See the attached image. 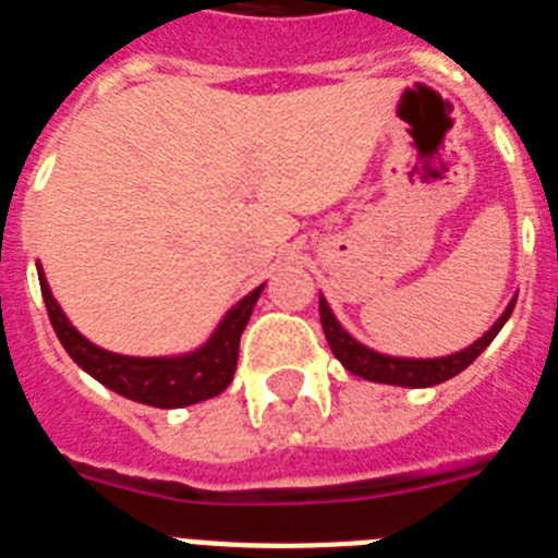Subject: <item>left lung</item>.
<instances>
[{
	"label": "left lung",
	"instance_id": "1",
	"mask_svg": "<svg viewBox=\"0 0 558 558\" xmlns=\"http://www.w3.org/2000/svg\"><path fill=\"white\" fill-rule=\"evenodd\" d=\"M513 303L506 308L497 323L492 326V331L486 337H481L474 345H469L466 351L452 353V356H440V360H399V356H385V353H376L371 348L360 345L351 333L342 331V326L337 323V317L331 314L328 303L319 298V323H323V331H326L328 345H331L333 356H337L342 365L351 373L362 376L367 381H381V385H399V387H433L440 381L452 379L460 371H466L488 345L492 339L500 333V328L506 326V319L511 317Z\"/></svg>",
	"mask_w": 558,
	"mask_h": 558
}]
</instances>
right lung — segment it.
Instances as JSON below:
<instances>
[{
  "mask_svg": "<svg viewBox=\"0 0 558 558\" xmlns=\"http://www.w3.org/2000/svg\"><path fill=\"white\" fill-rule=\"evenodd\" d=\"M38 283H41V298H45L52 328L72 360L114 393L140 401V404L162 407V410L196 404V401L213 399L227 390L232 373H235V362H239L241 333L250 323L255 300L264 292V286H258L255 292L246 294L216 328L210 342L198 348L196 353L177 356V360H140V356H120V353L92 345L89 339H84L70 326V319L58 308L41 269H38Z\"/></svg>",
  "mask_w": 558,
  "mask_h": 558,
  "instance_id": "right-lung-1",
  "label": "right lung"
}]
</instances>
